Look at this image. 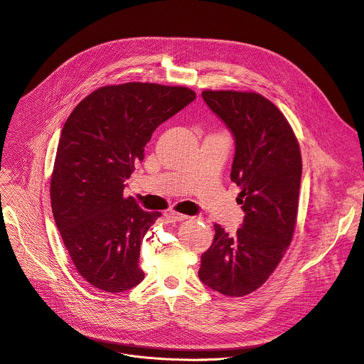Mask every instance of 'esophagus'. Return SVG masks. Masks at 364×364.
Here are the masks:
<instances>
[{"label": "esophagus", "mask_w": 364, "mask_h": 364, "mask_svg": "<svg viewBox=\"0 0 364 364\" xmlns=\"http://www.w3.org/2000/svg\"><path fill=\"white\" fill-rule=\"evenodd\" d=\"M165 216H166V220L168 221H171V223H181V221H185V220H188V215H183V213H179V212H176V210H168L166 213H165Z\"/></svg>", "instance_id": "obj_1"}]
</instances>
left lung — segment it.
I'll return each instance as SVG.
<instances>
[{"mask_svg": "<svg viewBox=\"0 0 364 364\" xmlns=\"http://www.w3.org/2000/svg\"><path fill=\"white\" fill-rule=\"evenodd\" d=\"M202 97L235 137L231 181L244 224L228 235L215 224L199 278L213 291L244 297L258 289L281 262L297 225L301 152L281 110L255 92L203 90Z\"/></svg>", "mask_w": 364, "mask_h": 364, "instance_id": "obj_1", "label": "left lung"}]
</instances>
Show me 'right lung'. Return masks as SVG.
<instances>
[{
	"instance_id": "right-lung-1",
	"label": "right lung",
	"mask_w": 364,
	"mask_h": 364,
	"mask_svg": "<svg viewBox=\"0 0 364 364\" xmlns=\"http://www.w3.org/2000/svg\"><path fill=\"white\" fill-rule=\"evenodd\" d=\"M196 97L183 86H103L65 120L50 181L51 209L79 274L105 293L136 287L140 244L162 215L123 196L154 130Z\"/></svg>"
}]
</instances>
